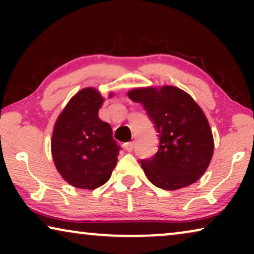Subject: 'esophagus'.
<instances>
[{
    "instance_id": "obj_1",
    "label": "esophagus",
    "mask_w": 254,
    "mask_h": 254,
    "mask_svg": "<svg viewBox=\"0 0 254 254\" xmlns=\"http://www.w3.org/2000/svg\"><path fill=\"white\" fill-rule=\"evenodd\" d=\"M134 148H135V142H128V143H126L125 144V149H126V150L128 151V152H131L134 150Z\"/></svg>"
}]
</instances>
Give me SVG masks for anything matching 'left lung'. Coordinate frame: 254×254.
Returning a JSON list of instances; mask_svg holds the SVG:
<instances>
[{
	"label": "left lung",
	"mask_w": 254,
	"mask_h": 254,
	"mask_svg": "<svg viewBox=\"0 0 254 254\" xmlns=\"http://www.w3.org/2000/svg\"><path fill=\"white\" fill-rule=\"evenodd\" d=\"M128 97L144 106L159 136L154 157L141 161L148 179L168 190L199 180L213 157L214 138L203 111L192 97L171 85L133 89Z\"/></svg>",
	"instance_id": "8db88e82"
}]
</instances>
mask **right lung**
I'll list each match as a JSON object with an SVG mask.
<instances>
[{
  "label": "right lung",
  "instance_id": "add662e5",
  "mask_svg": "<svg viewBox=\"0 0 254 254\" xmlns=\"http://www.w3.org/2000/svg\"><path fill=\"white\" fill-rule=\"evenodd\" d=\"M103 103L98 90L82 89L54 125L51 145L55 168L76 189L95 190L104 185L117 165L120 145L113 140L110 124L99 119Z\"/></svg>",
  "mask_w": 254,
  "mask_h": 254
}]
</instances>
